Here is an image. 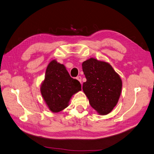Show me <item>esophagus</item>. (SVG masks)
Here are the masks:
<instances>
[{
	"instance_id": "obj_1",
	"label": "esophagus",
	"mask_w": 154,
	"mask_h": 154,
	"mask_svg": "<svg viewBox=\"0 0 154 154\" xmlns=\"http://www.w3.org/2000/svg\"><path fill=\"white\" fill-rule=\"evenodd\" d=\"M76 78H77V80L82 83V77H81L80 76H78Z\"/></svg>"
}]
</instances>
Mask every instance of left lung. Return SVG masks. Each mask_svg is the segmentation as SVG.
Masks as SVG:
<instances>
[{"label":"left lung","instance_id":"left-lung-1","mask_svg":"<svg viewBox=\"0 0 154 154\" xmlns=\"http://www.w3.org/2000/svg\"><path fill=\"white\" fill-rule=\"evenodd\" d=\"M87 81L83 91L91 106L100 115H106L118 103L122 81L110 65L91 58L82 63Z\"/></svg>","mask_w":154,"mask_h":154}]
</instances>
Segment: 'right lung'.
Wrapping results in <instances>:
<instances>
[{"label": "right lung", "instance_id": "1", "mask_svg": "<svg viewBox=\"0 0 154 154\" xmlns=\"http://www.w3.org/2000/svg\"><path fill=\"white\" fill-rule=\"evenodd\" d=\"M81 90L80 82L70 76L63 64L56 60L49 63L40 91L51 112H58L66 109L72 96Z\"/></svg>", "mask_w": 154, "mask_h": 154}]
</instances>
